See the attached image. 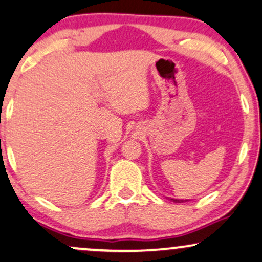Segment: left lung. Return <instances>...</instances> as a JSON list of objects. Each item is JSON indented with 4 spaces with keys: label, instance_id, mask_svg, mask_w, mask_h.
Wrapping results in <instances>:
<instances>
[{
    "label": "left lung",
    "instance_id": "left-lung-1",
    "mask_svg": "<svg viewBox=\"0 0 262 262\" xmlns=\"http://www.w3.org/2000/svg\"><path fill=\"white\" fill-rule=\"evenodd\" d=\"M174 201L175 202H184V201H181V200H180V201H179V200H174Z\"/></svg>",
    "mask_w": 262,
    "mask_h": 262
}]
</instances>
